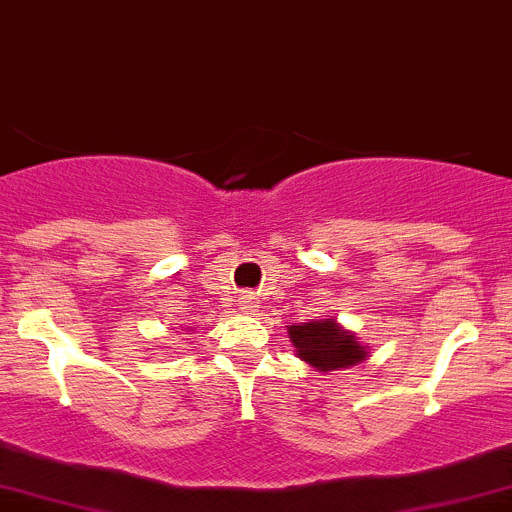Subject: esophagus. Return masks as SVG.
<instances>
[{
  "label": "esophagus",
  "mask_w": 512,
  "mask_h": 512,
  "mask_svg": "<svg viewBox=\"0 0 512 512\" xmlns=\"http://www.w3.org/2000/svg\"><path fill=\"white\" fill-rule=\"evenodd\" d=\"M256 307V302L251 300V298H241V310L244 312H251Z\"/></svg>",
  "instance_id": "34e87169"
}]
</instances>
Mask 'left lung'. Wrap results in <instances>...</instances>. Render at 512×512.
Segmentation results:
<instances>
[{"label":"left lung","instance_id":"left-lung-1","mask_svg":"<svg viewBox=\"0 0 512 512\" xmlns=\"http://www.w3.org/2000/svg\"><path fill=\"white\" fill-rule=\"evenodd\" d=\"M288 337L298 359L315 371H346L366 361L368 349L354 332L344 329L334 317L329 320L295 322L288 327Z\"/></svg>","mask_w":512,"mask_h":512}]
</instances>
